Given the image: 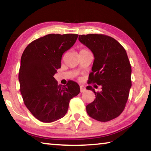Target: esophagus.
<instances>
[{"instance_id":"1","label":"esophagus","mask_w":151,"mask_h":151,"mask_svg":"<svg viewBox=\"0 0 151 151\" xmlns=\"http://www.w3.org/2000/svg\"><path fill=\"white\" fill-rule=\"evenodd\" d=\"M80 89H81V93H83V92H85L86 91V88L84 85H81L80 86Z\"/></svg>"}]
</instances>
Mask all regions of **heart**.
I'll list each match as a JSON object with an SVG mask.
<instances>
[{
  "label": "heart",
  "mask_w": 151,
  "mask_h": 151,
  "mask_svg": "<svg viewBox=\"0 0 151 151\" xmlns=\"http://www.w3.org/2000/svg\"><path fill=\"white\" fill-rule=\"evenodd\" d=\"M86 50V49H83V50Z\"/></svg>",
  "instance_id": "obj_1"
}]
</instances>
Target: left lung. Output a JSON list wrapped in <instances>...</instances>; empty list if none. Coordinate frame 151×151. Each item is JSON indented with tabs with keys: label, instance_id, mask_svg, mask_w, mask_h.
Masks as SVG:
<instances>
[{
	"label": "left lung",
	"instance_id": "obj_1",
	"mask_svg": "<svg viewBox=\"0 0 151 151\" xmlns=\"http://www.w3.org/2000/svg\"><path fill=\"white\" fill-rule=\"evenodd\" d=\"M94 57L88 84L101 86L95 99L86 107L91 118L106 122L118 117L124 111L131 87V66L124 47L113 38L102 34L79 35ZM95 86H97L96 85Z\"/></svg>",
	"mask_w": 151,
	"mask_h": 151
}]
</instances>
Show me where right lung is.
Wrapping results in <instances>:
<instances>
[{
  "label": "right lung",
  "instance_id": "1",
  "mask_svg": "<svg viewBox=\"0 0 151 151\" xmlns=\"http://www.w3.org/2000/svg\"><path fill=\"white\" fill-rule=\"evenodd\" d=\"M78 36L47 35L33 40L22 53L19 74L20 93L25 106L40 121L63 118L70 99L80 93L76 82L68 81L61 86L54 78L63 53L73 47Z\"/></svg>",
  "mask_w": 151,
  "mask_h": 151
}]
</instances>
